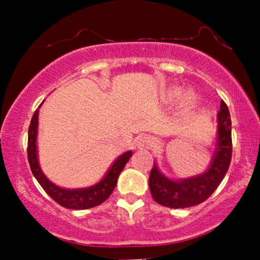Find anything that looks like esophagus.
I'll return each mask as SVG.
<instances>
[{
    "label": "esophagus",
    "mask_w": 260,
    "mask_h": 260,
    "mask_svg": "<svg viewBox=\"0 0 260 260\" xmlns=\"http://www.w3.org/2000/svg\"><path fill=\"white\" fill-rule=\"evenodd\" d=\"M152 144H154V141L149 136H140L136 140V147L138 149H149L152 147Z\"/></svg>",
    "instance_id": "esophagus-1"
}]
</instances>
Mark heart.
Instances as JSON below:
<instances>
[{
	"mask_svg": "<svg viewBox=\"0 0 260 260\" xmlns=\"http://www.w3.org/2000/svg\"><path fill=\"white\" fill-rule=\"evenodd\" d=\"M170 95H172L173 98H179L181 95V90H180V88H174V90L172 91V93H170ZM184 102H186V104H189V105L193 104V102H194L193 95L188 94L186 99H184Z\"/></svg>",
	"mask_w": 260,
	"mask_h": 260,
	"instance_id": "obj_1",
	"label": "heart"
}]
</instances>
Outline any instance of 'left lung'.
<instances>
[{"instance_id":"left-lung-1","label":"left lung","mask_w":260,"mask_h":260,"mask_svg":"<svg viewBox=\"0 0 260 260\" xmlns=\"http://www.w3.org/2000/svg\"><path fill=\"white\" fill-rule=\"evenodd\" d=\"M218 145L212 163L205 173L179 181L170 180L158 170L154 162L149 188L157 204L169 208L193 207L207 200L225 177L232 158V123L226 103L221 102L218 112Z\"/></svg>"}]
</instances>
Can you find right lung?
I'll return each mask as SVG.
<instances>
[{"mask_svg": "<svg viewBox=\"0 0 260 260\" xmlns=\"http://www.w3.org/2000/svg\"><path fill=\"white\" fill-rule=\"evenodd\" d=\"M38 119H39V110L34 112L33 118L30 120L29 130H28V162H29L30 170L40 183V186L44 188L46 193L54 200L56 204L65 208L70 209H87L95 207L101 205L108 199L115 189L117 180L120 172L129 161L133 152L126 151L123 155H120L118 158L113 162L111 168L106 173V175L103 177L102 181L95 183L94 186L88 188H81V189H65L60 188L52 183L39 166L38 161V149H37V135H38Z\"/></svg>", "mask_w": 260, "mask_h": 260, "instance_id": "obj_1", "label": "right lung"}]
</instances>
